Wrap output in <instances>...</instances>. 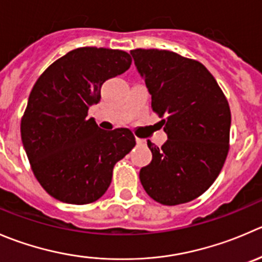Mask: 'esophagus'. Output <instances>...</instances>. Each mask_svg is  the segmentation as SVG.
Instances as JSON below:
<instances>
[{
  "mask_svg": "<svg viewBox=\"0 0 262 262\" xmlns=\"http://www.w3.org/2000/svg\"><path fill=\"white\" fill-rule=\"evenodd\" d=\"M136 142H137V144H138V146H144V144H146V139L137 138Z\"/></svg>",
  "mask_w": 262,
  "mask_h": 262,
  "instance_id": "obj_1",
  "label": "esophagus"
}]
</instances>
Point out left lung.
Here are the masks:
<instances>
[{
	"label": "left lung",
	"mask_w": 262,
	"mask_h": 262,
	"mask_svg": "<svg viewBox=\"0 0 262 262\" xmlns=\"http://www.w3.org/2000/svg\"><path fill=\"white\" fill-rule=\"evenodd\" d=\"M130 55L167 134L161 147L147 141L152 161L139 171L142 185L166 206L192 201L211 187L228 156L229 103L199 61L155 48Z\"/></svg>",
	"instance_id": "obj_1"
}]
</instances>
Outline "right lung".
Instances as JSON below:
<instances>
[{"label": "right lung", "instance_id": "1", "mask_svg": "<svg viewBox=\"0 0 262 262\" xmlns=\"http://www.w3.org/2000/svg\"><path fill=\"white\" fill-rule=\"evenodd\" d=\"M121 50L80 47L42 73L29 95L20 132L34 177L53 199L87 205L105 194L119 160L136 146L126 128L103 132L88 119L101 87L130 68Z\"/></svg>", "mask_w": 262, "mask_h": 262}]
</instances>
